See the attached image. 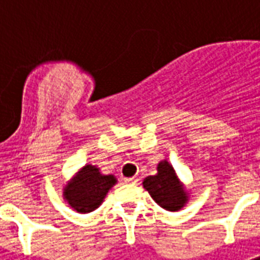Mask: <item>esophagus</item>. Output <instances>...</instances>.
I'll list each match as a JSON object with an SVG mask.
<instances>
[{"label": "esophagus", "mask_w": 260, "mask_h": 260, "mask_svg": "<svg viewBox=\"0 0 260 260\" xmlns=\"http://www.w3.org/2000/svg\"><path fill=\"white\" fill-rule=\"evenodd\" d=\"M124 181H125V183H136V182H138V179H136L135 177H132V178H125Z\"/></svg>", "instance_id": "1"}]
</instances>
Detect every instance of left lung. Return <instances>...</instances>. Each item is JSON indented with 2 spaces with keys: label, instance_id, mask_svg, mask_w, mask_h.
<instances>
[{
  "label": "left lung",
  "instance_id": "obj_1",
  "mask_svg": "<svg viewBox=\"0 0 260 260\" xmlns=\"http://www.w3.org/2000/svg\"><path fill=\"white\" fill-rule=\"evenodd\" d=\"M156 170L155 175L144 178L143 187L160 208L169 212L181 210L189 201V191L166 159L158 163Z\"/></svg>",
  "mask_w": 260,
  "mask_h": 260
}]
</instances>
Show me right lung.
I'll return each instance as SVG.
<instances>
[{
  "label": "right lung",
  "mask_w": 260,
  "mask_h": 260,
  "mask_svg": "<svg viewBox=\"0 0 260 260\" xmlns=\"http://www.w3.org/2000/svg\"><path fill=\"white\" fill-rule=\"evenodd\" d=\"M116 183L113 174H102L100 167L85 165L63 186V200L77 213H90L101 205Z\"/></svg>",
  "instance_id": "right-lung-1"
}]
</instances>
